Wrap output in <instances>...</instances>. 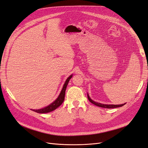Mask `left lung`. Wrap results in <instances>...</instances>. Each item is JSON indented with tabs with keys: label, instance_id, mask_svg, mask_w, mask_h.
Masks as SVG:
<instances>
[{
	"label": "left lung",
	"instance_id": "1",
	"mask_svg": "<svg viewBox=\"0 0 148 148\" xmlns=\"http://www.w3.org/2000/svg\"><path fill=\"white\" fill-rule=\"evenodd\" d=\"M88 100L90 101L92 104H95V106H97L98 107H103V108H107V109H112V108H117V107H122L123 106H124L126 103H124L123 104H119V105H114V104H101V103L99 102H97L94 101L93 100H92L90 97H89L88 93Z\"/></svg>",
	"mask_w": 148,
	"mask_h": 148
}]
</instances>
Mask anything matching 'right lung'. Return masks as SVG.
<instances>
[{
  "instance_id": "add662e5",
  "label": "right lung",
  "mask_w": 148,
  "mask_h": 148,
  "mask_svg": "<svg viewBox=\"0 0 148 148\" xmlns=\"http://www.w3.org/2000/svg\"><path fill=\"white\" fill-rule=\"evenodd\" d=\"M73 77V75H71L70 76L67 78V79H66V81L64 84L63 88L62 89V91H60V95L58 96V97L57 99L53 101V102H52L51 104H49V106L44 107V108L40 109H31L32 110L36 112L37 113H39V114H44V113H48L50 112H52L53 110H56L57 108H58L62 103H63L64 99H65V90L67 85H68V83L70 81V79L71 78V77Z\"/></svg>"
}]
</instances>
